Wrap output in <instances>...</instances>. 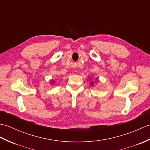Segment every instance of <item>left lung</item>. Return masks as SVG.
Returning a JSON list of instances; mask_svg holds the SVG:
<instances>
[{"label": "left lung", "instance_id": "8db88e82", "mask_svg": "<svg viewBox=\"0 0 150 150\" xmlns=\"http://www.w3.org/2000/svg\"><path fill=\"white\" fill-rule=\"evenodd\" d=\"M95 80H97V81H98V79H97V77H96V78H95ZM95 82H96V81H95ZM90 84H91V86H93V84H94V82H93V81H91V82H90Z\"/></svg>", "mask_w": 150, "mask_h": 150}]
</instances>
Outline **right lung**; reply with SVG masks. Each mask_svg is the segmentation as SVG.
Here are the masks:
<instances>
[{
  "label": "right lung",
  "mask_w": 150,
  "mask_h": 150,
  "mask_svg": "<svg viewBox=\"0 0 150 150\" xmlns=\"http://www.w3.org/2000/svg\"><path fill=\"white\" fill-rule=\"evenodd\" d=\"M53 83H55V81H53V80L51 81V84H53Z\"/></svg>",
  "instance_id": "right-lung-1"
}]
</instances>
